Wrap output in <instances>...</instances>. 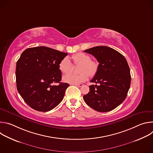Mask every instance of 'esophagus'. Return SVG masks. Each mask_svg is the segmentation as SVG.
Returning <instances> with one entry per match:
<instances>
[{"instance_id": "34e87169", "label": "esophagus", "mask_w": 153, "mask_h": 153, "mask_svg": "<svg viewBox=\"0 0 153 153\" xmlns=\"http://www.w3.org/2000/svg\"><path fill=\"white\" fill-rule=\"evenodd\" d=\"M83 85L82 84V83H79V84H76V85H75V86H77V87H81V86H82Z\"/></svg>"}]
</instances>
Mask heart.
Masks as SVG:
<instances>
[{
	"label": "heart",
	"mask_w": 153,
	"mask_h": 153,
	"mask_svg": "<svg viewBox=\"0 0 153 153\" xmlns=\"http://www.w3.org/2000/svg\"><path fill=\"white\" fill-rule=\"evenodd\" d=\"M73 63L75 65H80L77 75L67 74L63 76V81L72 85L79 84L86 81L88 76L93 77L98 71L99 64L94 60H91L89 55L83 53H79L72 56ZM59 70L63 74H68L73 69V65L68 57L63 58L59 63Z\"/></svg>",
	"instance_id": "1"
}]
</instances>
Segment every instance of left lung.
<instances>
[{"label":"left lung","mask_w":153,"mask_h":153,"mask_svg":"<svg viewBox=\"0 0 153 153\" xmlns=\"http://www.w3.org/2000/svg\"><path fill=\"white\" fill-rule=\"evenodd\" d=\"M94 56L99 68L91 82L90 92L83 96L85 103L99 112L110 111L126 99L130 87V70L125 57L116 50L99 46L84 51Z\"/></svg>","instance_id":"8db88e82"}]
</instances>
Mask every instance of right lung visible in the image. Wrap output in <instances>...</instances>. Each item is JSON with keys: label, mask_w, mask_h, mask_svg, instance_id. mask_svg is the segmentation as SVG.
<instances>
[{"label": "right lung", "mask_w": 153, "mask_h": 153, "mask_svg": "<svg viewBox=\"0 0 153 153\" xmlns=\"http://www.w3.org/2000/svg\"><path fill=\"white\" fill-rule=\"evenodd\" d=\"M67 54L46 47L27 48L22 53L16 63L17 89L34 110L50 111L63 100L69 84L60 82L59 65ZM56 82L59 85H54Z\"/></svg>", "instance_id": "obj_1"}]
</instances>
